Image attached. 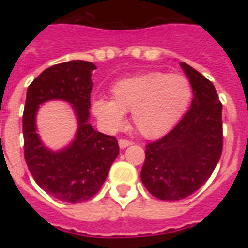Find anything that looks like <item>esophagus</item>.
Instances as JSON below:
<instances>
[{
    "label": "esophagus",
    "mask_w": 248,
    "mask_h": 248,
    "mask_svg": "<svg viewBox=\"0 0 248 248\" xmlns=\"http://www.w3.org/2000/svg\"><path fill=\"white\" fill-rule=\"evenodd\" d=\"M129 145H131L130 140H128V139H119L120 149H124V148H126V146H129Z\"/></svg>",
    "instance_id": "34e87169"
}]
</instances>
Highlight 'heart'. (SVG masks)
Masks as SVG:
<instances>
[{
	"label": "heart",
	"instance_id": "obj_1",
	"mask_svg": "<svg viewBox=\"0 0 248 248\" xmlns=\"http://www.w3.org/2000/svg\"><path fill=\"white\" fill-rule=\"evenodd\" d=\"M113 99L94 98L92 111L107 133L124 124L125 111L140 134L156 138L166 134L183 120L194 100L191 80L183 73L151 71L114 83Z\"/></svg>",
	"mask_w": 248,
	"mask_h": 248
}]
</instances>
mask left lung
<instances>
[{"label": "left lung", "mask_w": 248, "mask_h": 248, "mask_svg": "<svg viewBox=\"0 0 248 248\" xmlns=\"http://www.w3.org/2000/svg\"><path fill=\"white\" fill-rule=\"evenodd\" d=\"M194 87L190 110L163 138L145 148L141 181L160 200H181L199 190L214 172L223 145L222 104L214 84L181 62Z\"/></svg>", "instance_id": "obj_1"}]
</instances>
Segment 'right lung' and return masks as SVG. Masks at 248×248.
Instances as JSON below:
<instances>
[{
  "instance_id": "right-lung-1",
  "label": "right lung",
  "mask_w": 248,
  "mask_h": 248,
  "mask_svg": "<svg viewBox=\"0 0 248 248\" xmlns=\"http://www.w3.org/2000/svg\"><path fill=\"white\" fill-rule=\"evenodd\" d=\"M94 69L95 65L85 61L54 64L31 83L26 95L22 119L26 164L41 189L65 202L78 203L93 198L119 154L117 138L95 131L88 124ZM50 99L72 102L80 119L77 139L58 153L46 149L35 131L38 105Z\"/></svg>"
}]
</instances>
